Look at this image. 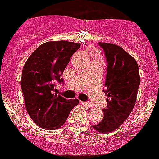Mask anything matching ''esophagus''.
Wrapping results in <instances>:
<instances>
[{
  "label": "esophagus",
  "instance_id": "esophagus-1",
  "mask_svg": "<svg viewBox=\"0 0 159 159\" xmlns=\"http://www.w3.org/2000/svg\"><path fill=\"white\" fill-rule=\"evenodd\" d=\"M82 103L84 105V106H92V102H82Z\"/></svg>",
  "mask_w": 159,
  "mask_h": 159
}]
</instances>
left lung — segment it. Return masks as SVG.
<instances>
[{
  "mask_svg": "<svg viewBox=\"0 0 159 159\" xmlns=\"http://www.w3.org/2000/svg\"><path fill=\"white\" fill-rule=\"evenodd\" d=\"M106 58V75L103 92L108 97L103 109L104 117L93 125L100 133L115 130L128 118L135 105L140 83L139 66L135 59L116 44L99 43Z\"/></svg>",
  "mask_w": 159,
  "mask_h": 159,
  "instance_id": "8db88e82",
  "label": "left lung"
}]
</instances>
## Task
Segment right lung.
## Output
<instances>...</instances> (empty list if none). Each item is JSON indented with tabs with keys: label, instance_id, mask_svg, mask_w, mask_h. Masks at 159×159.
Returning a JSON list of instances; mask_svg holds the SVG:
<instances>
[{
	"label": "right lung",
	"instance_id": "1",
	"mask_svg": "<svg viewBox=\"0 0 159 159\" xmlns=\"http://www.w3.org/2000/svg\"><path fill=\"white\" fill-rule=\"evenodd\" d=\"M81 43L51 41L41 44L29 57L22 71L21 89L26 111L34 122L46 129L61 127L77 106V99L67 100L56 93V83Z\"/></svg>",
	"mask_w": 159,
	"mask_h": 159
}]
</instances>
